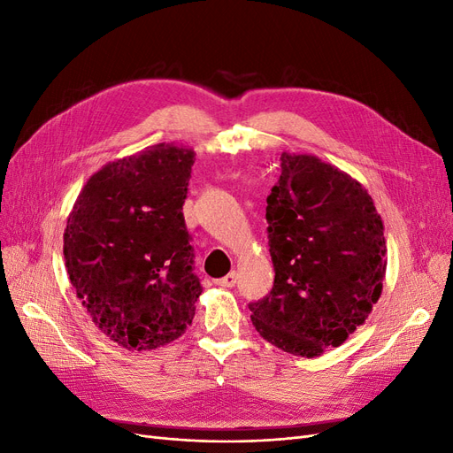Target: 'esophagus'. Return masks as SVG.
<instances>
[{"label": "esophagus", "mask_w": 453, "mask_h": 453, "mask_svg": "<svg viewBox=\"0 0 453 453\" xmlns=\"http://www.w3.org/2000/svg\"><path fill=\"white\" fill-rule=\"evenodd\" d=\"M214 283L219 287H234V283H237V272H229L224 278L214 280Z\"/></svg>", "instance_id": "esophagus-1"}]
</instances>
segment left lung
I'll list each match as a JSON object with an SVG mask.
<instances>
[{"label":"left lung","instance_id":"8db88e82","mask_svg":"<svg viewBox=\"0 0 453 453\" xmlns=\"http://www.w3.org/2000/svg\"><path fill=\"white\" fill-rule=\"evenodd\" d=\"M266 203L275 278L250 303L251 322L280 349L319 357L346 342L381 296L383 220L357 180L309 153H281Z\"/></svg>","mask_w":453,"mask_h":453}]
</instances>
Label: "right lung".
<instances>
[{
	"mask_svg": "<svg viewBox=\"0 0 453 453\" xmlns=\"http://www.w3.org/2000/svg\"><path fill=\"white\" fill-rule=\"evenodd\" d=\"M192 148L155 144L104 165L72 207L65 261L77 298L105 337L129 351L180 339L202 287L183 203Z\"/></svg>",
	"mask_w": 453,
	"mask_h": 453,
	"instance_id": "1",
	"label": "right lung"
}]
</instances>
